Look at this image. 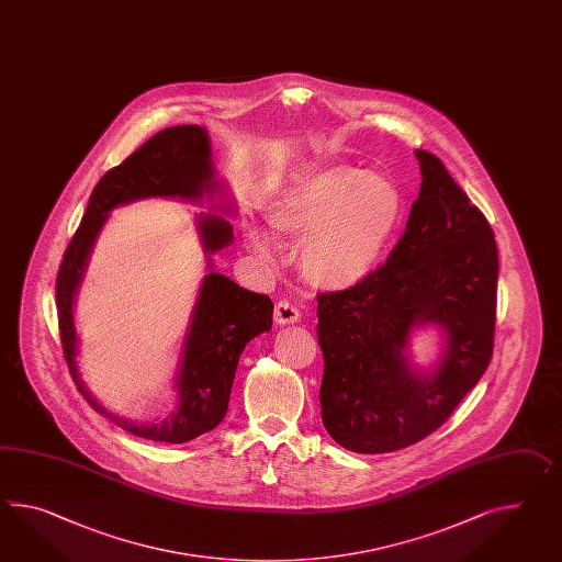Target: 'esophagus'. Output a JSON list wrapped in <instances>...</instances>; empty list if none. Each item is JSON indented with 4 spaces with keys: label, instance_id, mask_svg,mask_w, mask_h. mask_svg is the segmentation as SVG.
I'll use <instances>...</instances> for the list:
<instances>
[{
    "label": "esophagus",
    "instance_id": "esophagus-1",
    "mask_svg": "<svg viewBox=\"0 0 562 562\" xmlns=\"http://www.w3.org/2000/svg\"><path fill=\"white\" fill-rule=\"evenodd\" d=\"M274 321L278 325H292L301 321V313L296 306H292L290 302L280 301L276 304Z\"/></svg>",
    "mask_w": 562,
    "mask_h": 562
}]
</instances>
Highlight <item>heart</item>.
Segmentation results:
<instances>
[{"label": "heart", "instance_id": "obj_1", "mask_svg": "<svg viewBox=\"0 0 562 562\" xmlns=\"http://www.w3.org/2000/svg\"><path fill=\"white\" fill-rule=\"evenodd\" d=\"M404 196L396 182L356 166H327L276 192L266 221L280 237L301 241V270L316 288L341 292L378 268L397 229ZM249 247L274 260L276 244L247 233Z\"/></svg>", "mask_w": 562, "mask_h": 562}]
</instances>
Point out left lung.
Returning a JSON list of instances; mask_svg holds the SVG:
<instances>
[{"label": "left lung", "instance_id": "obj_1", "mask_svg": "<svg viewBox=\"0 0 562 562\" xmlns=\"http://www.w3.org/2000/svg\"><path fill=\"white\" fill-rule=\"evenodd\" d=\"M414 154L423 184L387 261L356 288L316 296L323 425L363 454L428 437L492 361L499 270L492 227L437 156ZM425 326L441 330L430 369L409 357L411 335Z\"/></svg>", "mask_w": 562, "mask_h": 562}]
</instances>
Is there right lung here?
<instances>
[{
    "label": "right lung",
    "mask_w": 562,
    "mask_h": 562,
    "mask_svg": "<svg viewBox=\"0 0 562 562\" xmlns=\"http://www.w3.org/2000/svg\"><path fill=\"white\" fill-rule=\"evenodd\" d=\"M142 199H180L191 203L220 199V205L211 206L220 209L221 213L232 211L225 184L215 179L211 139L205 127H166L97 182L81 225L72 235L58 268V327L70 375L99 414L136 437L180 445L213 430L225 418L241 351L254 337L272 329L274 304L270 296L237 286L232 278L213 270L211 254L232 246L233 227L217 213H199L196 232L209 261V274L199 288L180 349L179 370L175 375V408L166 418L154 423H134L101 406L87 390L77 366L79 335L75 327V299L97 237L110 220L111 211Z\"/></svg>",
    "instance_id": "obj_1"
}]
</instances>
